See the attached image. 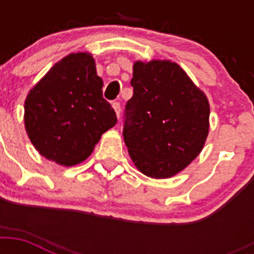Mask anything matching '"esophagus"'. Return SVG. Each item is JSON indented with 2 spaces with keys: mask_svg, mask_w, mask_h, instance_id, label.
I'll return each instance as SVG.
<instances>
[{
  "mask_svg": "<svg viewBox=\"0 0 254 254\" xmlns=\"http://www.w3.org/2000/svg\"><path fill=\"white\" fill-rule=\"evenodd\" d=\"M112 107H113L116 115H117V117L120 119V115H121V105H120V103H113L112 104Z\"/></svg>",
  "mask_w": 254,
  "mask_h": 254,
  "instance_id": "esophagus-1",
  "label": "esophagus"
}]
</instances>
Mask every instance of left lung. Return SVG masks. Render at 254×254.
Wrapping results in <instances>:
<instances>
[{"label":"left lung","mask_w":254,"mask_h":254,"mask_svg":"<svg viewBox=\"0 0 254 254\" xmlns=\"http://www.w3.org/2000/svg\"><path fill=\"white\" fill-rule=\"evenodd\" d=\"M130 84L123 134L131 161L146 177H174L204 146L208 99L171 61H137Z\"/></svg>","instance_id":"1"}]
</instances>
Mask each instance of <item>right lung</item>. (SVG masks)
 <instances>
[{
  "instance_id": "obj_1",
  "label": "right lung",
  "mask_w": 254,
  "mask_h": 254,
  "mask_svg": "<svg viewBox=\"0 0 254 254\" xmlns=\"http://www.w3.org/2000/svg\"><path fill=\"white\" fill-rule=\"evenodd\" d=\"M23 120L45 158L67 167L87 159L117 123L91 54H69L55 63L26 96Z\"/></svg>"
}]
</instances>
